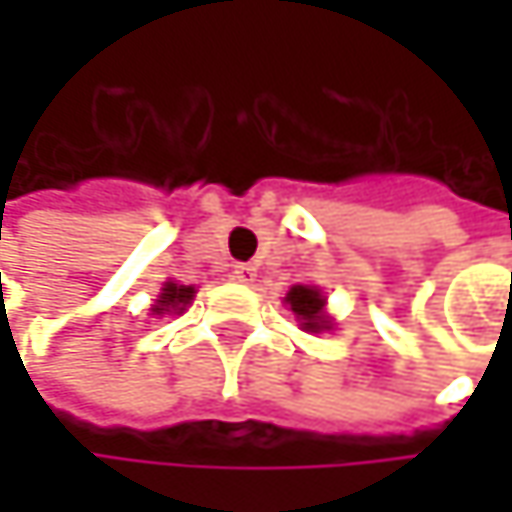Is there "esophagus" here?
Wrapping results in <instances>:
<instances>
[{
	"label": "esophagus",
	"instance_id": "obj_1",
	"mask_svg": "<svg viewBox=\"0 0 512 512\" xmlns=\"http://www.w3.org/2000/svg\"><path fill=\"white\" fill-rule=\"evenodd\" d=\"M231 278H234V281H240V284H252V281L257 278V269L252 266V263H234Z\"/></svg>",
	"mask_w": 512,
	"mask_h": 512
}]
</instances>
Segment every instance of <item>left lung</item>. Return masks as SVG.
Instances as JSON below:
<instances>
[{
  "mask_svg": "<svg viewBox=\"0 0 512 512\" xmlns=\"http://www.w3.org/2000/svg\"><path fill=\"white\" fill-rule=\"evenodd\" d=\"M284 302L290 305V311L296 314V320L302 323L305 332H323V329H329V320L323 314V302L326 299H323V293L317 287L296 284V287H290V293H287Z\"/></svg>",
  "mask_w": 512,
  "mask_h": 512,
  "instance_id": "1",
  "label": "left lung"
}]
</instances>
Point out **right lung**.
<instances>
[{
  "label": "right lung",
  "instance_id": "right-lung-1",
  "mask_svg": "<svg viewBox=\"0 0 512 512\" xmlns=\"http://www.w3.org/2000/svg\"><path fill=\"white\" fill-rule=\"evenodd\" d=\"M195 296V287H186V284H174L168 281L162 287V296L156 299L154 314H165V311H183L189 305V299Z\"/></svg>",
  "mask_w": 512,
  "mask_h": 512
}]
</instances>
